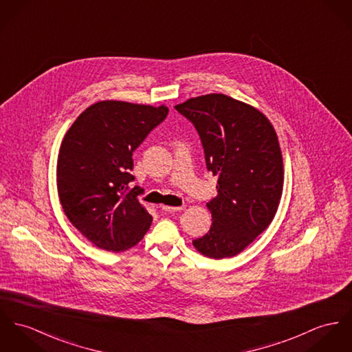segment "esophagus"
<instances>
[{
  "label": "esophagus",
  "mask_w": 352,
  "mask_h": 352,
  "mask_svg": "<svg viewBox=\"0 0 352 352\" xmlns=\"http://www.w3.org/2000/svg\"><path fill=\"white\" fill-rule=\"evenodd\" d=\"M185 206H167V205H163L162 210L164 212H168V213H174V212H181L184 210Z\"/></svg>",
  "instance_id": "34e87169"
}]
</instances>
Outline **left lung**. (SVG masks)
Returning <instances> with one entry per match:
<instances>
[{"instance_id": "left-lung-1", "label": "left lung", "mask_w": 352, "mask_h": 352, "mask_svg": "<svg viewBox=\"0 0 352 352\" xmlns=\"http://www.w3.org/2000/svg\"><path fill=\"white\" fill-rule=\"evenodd\" d=\"M175 109L194 124L206 167L218 177V194L206 204L213 223L192 245L210 258L233 257L277 212L284 168L276 131L263 112L223 94L191 98Z\"/></svg>"}]
</instances>
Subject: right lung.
<instances>
[{
  "label": "right lung",
  "mask_w": 352,
  "mask_h": 352,
  "mask_svg": "<svg viewBox=\"0 0 352 352\" xmlns=\"http://www.w3.org/2000/svg\"><path fill=\"white\" fill-rule=\"evenodd\" d=\"M168 113L118 100L89 106L69 127L57 158V191L72 225L94 245L127 250L150 229L153 217L139 204L133 153Z\"/></svg>",
  "instance_id": "right-lung-1"
}]
</instances>
